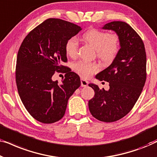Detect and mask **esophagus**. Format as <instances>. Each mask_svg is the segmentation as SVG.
Instances as JSON below:
<instances>
[{"label": "esophagus", "mask_w": 157, "mask_h": 157, "mask_svg": "<svg viewBox=\"0 0 157 157\" xmlns=\"http://www.w3.org/2000/svg\"><path fill=\"white\" fill-rule=\"evenodd\" d=\"M81 86L83 87H86L88 84H89V81L85 80V79L81 78Z\"/></svg>", "instance_id": "obj_1"}]
</instances>
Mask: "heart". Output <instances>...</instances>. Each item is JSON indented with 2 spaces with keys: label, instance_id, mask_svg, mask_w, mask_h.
I'll return each instance as SVG.
<instances>
[{
  "label": "heart",
  "instance_id": "1",
  "mask_svg": "<svg viewBox=\"0 0 157 157\" xmlns=\"http://www.w3.org/2000/svg\"><path fill=\"white\" fill-rule=\"evenodd\" d=\"M83 38L85 42L96 49L98 58L104 63L112 62L119 53V38L117 34L93 29L84 33ZM65 49L68 56L71 58L76 57L78 50L77 38H70L66 43ZM73 68L79 76L89 78L99 70V66L96 63L78 61L74 63Z\"/></svg>",
  "mask_w": 157,
  "mask_h": 157
}]
</instances>
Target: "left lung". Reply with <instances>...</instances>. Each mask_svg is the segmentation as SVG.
Returning <instances> with one entry per match:
<instances>
[{"label":"left lung","mask_w":157,"mask_h":157,"mask_svg":"<svg viewBox=\"0 0 157 157\" xmlns=\"http://www.w3.org/2000/svg\"><path fill=\"white\" fill-rule=\"evenodd\" d=\"M102 29L117 33L121 48L112 63L96 76L109 83L108 91L89 84L95 92L89 108L96 119L113 122L132 110L142 91L147 79V55L142 39L126 23L112 21Z\"/></svg>","instance_id":"obj_1"}]
</instances>
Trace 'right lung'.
<instances>
[{"mask_svg": "<svg viewBox=\"0 0 157 157\" xmlns=\"http://www.w3.org/2000/svg\"><path fill=\"white\" fill-rule=\"evenodd\" d=\"M81 28L59 18H48L23 40L17 56L16 81L25 108L37 121L52 124L65 114L68 100L81 86L76 73L62 65L67 62L65 45ZM66 74L61 85L53 81L56 71Z\"/></svg>", "mask_w": 157, "mask_h": 157, "instance_id": "1", "label": "right lung"}]
</instances>
